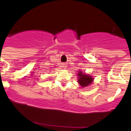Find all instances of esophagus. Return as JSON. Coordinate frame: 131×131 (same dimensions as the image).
Wrapping results in <instances>:
<instances>
[{
    "label": "esophagus",
    "instance_id": "esophagus-1",
    "mask_svg": "<svg viewBox=\"0 0 131 131\" xmlns=\"http://www.w3.org/2000/svg\"><path fill=\"white\" fill-rule=\"evenodd\" d=\"M62 66H63V67L64 68H66L67 67V64H66V63H63V65H62Z\"/></svg>",
    "mask_w": 131,
    "mask_h": 131
}]
</instances>
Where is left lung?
Listing matches in <instances>:
<instances>
[{"label":"left lung","instance_id":"obj_1","mask_svg":"<svg viewBox=\"0 0 131 131\" xmlns=\"http://www.w3.org/2000/svg\"><path fill=\"white\" fill-rule=\"evenodd\" d=\"M78 83H79L80 85L82 87H86L88 86L89 84H91L92 83L93 78L91 75H86L85 73H83L82 71H79L78 74Z\"/></svg>","mask_w":131,"mask_h":131}]
</instances>
